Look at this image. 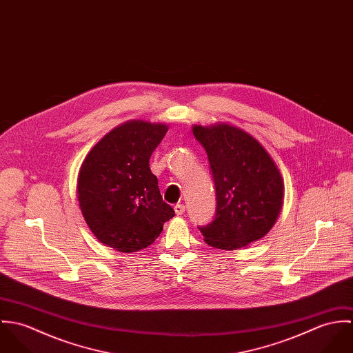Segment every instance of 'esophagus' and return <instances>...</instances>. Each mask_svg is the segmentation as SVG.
Here are the masks:
<instances>
[{
    "label": "esophagus",
    "mask_w": 353,
    "mask_h": 353,
    "mask_svg": "<svg viewBox=\"0 0 353 353\" xmlns=\"http://www.w3.org/2000/svg\"><path fill=\"white\" fill-rule=\"evenodd\" d=\"M174 210H175L176 214H182V213L185 212V205H183V203H176V205L174 206Z\"/></svg>",
    "instance_id": "obj_1"
}]
</instances>
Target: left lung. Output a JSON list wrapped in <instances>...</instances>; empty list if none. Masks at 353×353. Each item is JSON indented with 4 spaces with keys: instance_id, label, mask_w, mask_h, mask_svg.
Segmentation results:
<instances>
[{
    "instance_id": "1",
    "label": "left lung",
    "mask_w": 353,
    "mask_h": 353,
    "mask_svg": "<svg viewBox=\"0 0 353 353\" xmlns=\"http://www.w3.org/2000/svg\"><path fill=\"white\" fill-rule=\"evenodd\" d=\"M205 148L216 188L213 220L199 227L203 241L236 250L263 238L284 200L283 176L266 150L248 132L227 123L193 126Z\"/></svg>"
}]
</instances>
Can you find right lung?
<instances>
[{"instance_id": "obj_1", "label": "right lung", "mask_w": 353, "mask_h": 353, "mask_svg": "<svg viewBox=\"0 0 353 353\" xmlns=\"http://www.w3.org/2000/svg\"><path fill=\"white\" fill-rule=\"evenodd\" d=\"M168 126L141 119L125 122L90 151L77 178L85 223L103 245L118 252L148 248L175 216L152 174V152Z\"/></svg>"}]
</instances>
